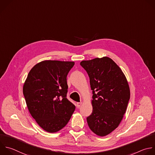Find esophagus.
<instances>
[{
    "instance_id": "1",
    "label": "esophagus",
    "mask_w": 155,
    "mask_h": 155,
    "mask_svg": "<svg viewBox=\"0 0 155 155\" xmlns=\"http://www.w3.org/2000/svg\"><path fill=\"white\" fill-rule=\"evenodd\" d=\"M81 105H82V102H77V107L78 108H79Z\"/></svg>"
}]
</instances>
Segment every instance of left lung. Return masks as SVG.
<instances>
[{
  "label": "left lung",
  "mask_w": 155,
  "mask_h": 155,
  "mask_svg": "<svg viewBox=\"0 0 155 155\" xmlns=\"http://www.w3.org/2000/svg\"><path fill=\"white\" fill-rule=\"evenodd\" d=\"M80 65L87 72L93 91L88 126L97 136H107L118 127L126 112L130 97L128 81L119 66L107 57L82 61Z\"/></svg>",
  "instance_id": "1"
}]
</instances>
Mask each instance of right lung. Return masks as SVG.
<instances>
[{"label": "right lung", "instance_id": "obj_1", "mask_svg": "<svg viewBox=\"0 0 155 155\" xmlns=\"http://www.w3.org/2000/svg\"><path fill=\"white\" fill-rule=\"evenodd\" d=\"M74 61L44 60L30 71L23 86L28 110L38 125L48 133L63 129L75 107L67 98V75Z\"/></svg>", "mask_w": 155, "mask_h": 155}]
</instances>
